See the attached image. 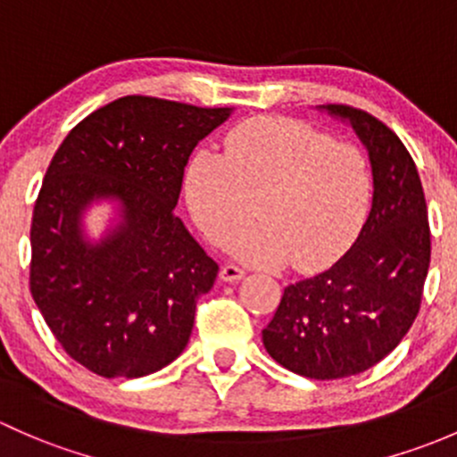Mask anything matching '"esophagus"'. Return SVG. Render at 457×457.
Instances as JSON below:
<instances>
[{
	"instance_id": "obj_1",
	"label": "esophagus",
	"mask_w": 457,
	"mask_h": 457,
	"mask_svg": "<svg viewBox=\"0 0 457 457\" xmlns=\"http://www.w3.org/2000/svg\"><path fill=\"white\" fill-rule=\"evenodd\" d=\"M244 275H246V270L239 266H235V263H227V266H222V270H220L222 281H228V284H235V281L244 279Z\"/></svg>"
}]
</instances>
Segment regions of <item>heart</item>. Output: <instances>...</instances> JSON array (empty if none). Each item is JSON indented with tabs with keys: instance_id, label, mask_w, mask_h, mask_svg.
Masks as SVG:
<instances>
[{
	"instance_id": "obj_1",
	"label": "heart",
	"mask_w": 457,
	"mask_h": 457,
	"mask_svg": "<svg viewBox=\"0 0 457 457\" xmlns=\"http://www.w3.org/2000/svg\"><path fill=\"white\" fill-rule=\"evenodd\" d=\"M191 215L222 244L255 213L260 222L228 242V251L257 266L293 262L323 266L354 242L368 218V158L350 143H334L314 127L286 119H255L235 127L224 156L200 149L185 171Z\"/></svg>"
}]
</instances>
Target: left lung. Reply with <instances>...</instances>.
I'll use <instances>...</instances> for the list:
<instances>
[{
  "label": "left lung",
  "mask_w": 457,
  "mask_h": 457,
  "mask_svg": "<svg viewBox=\"0 0 457 457\" xmlns=\"http://www.w3.org/2000/svg\"><path fill=\"white\" fill-rule=\"evenodd\" d=\"M319 110L347 120L368 149L371 211L341 260L284 290L262 341L286 370L332 380L374 368L409 332L429 270L431 233L420 176L401 138L356 107Z\"/></svg>",
  "instance_id": "obj_1"
}]
</instances>
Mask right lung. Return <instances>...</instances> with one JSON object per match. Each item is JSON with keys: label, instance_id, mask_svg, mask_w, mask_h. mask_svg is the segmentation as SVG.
<instances>
[{"label": "right lung", "instance_id": "1", "mask_svg": "<svg viewBox=\"0 0 457 457\" xmlns=\"http://www.w3.org/2000/svg\"><path fill=\"white\" fill-rule=\"evenodd\" d=\"M123 96L74 127L46 171L30 227V293L56 341L105 378H140L182 354L218 263L176 215L191 152L230 116ZM117 202L92 243L82 215Z\"/></svg>", "mask_w": 457, "mask_h": 457}]
</instances>
